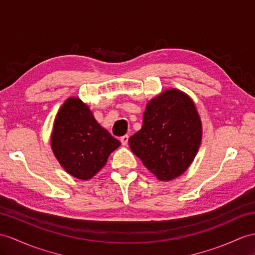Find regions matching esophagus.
Returning <instances> with one entry per match:
<instances>
[{
	"mask_svg": "<svg viewBox=\"0 0 255 255\" xmlns=\"http://www.w3.org/2000/svg\"><path fill=\"white\" fill-rule=\"evenodd\" d=\"M120 141H121V144L123 146H127L128 142V135H123L122 137L120 138Z\"/></svg>",
	"mask_w": 255,
	"mask_h": 255,
	"instance_id": "1",
	"label": "esophagus"
}]
</instances>
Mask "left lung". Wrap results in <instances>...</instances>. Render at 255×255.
Returning <instances> with one entry per match:
<instances>
[{
  "label": "left lung",
  "mask_w": 255,
  "mask_h": 255,
  "mask_svg": "<svg viewBox=\"0 0 255 255\" xmlns=\"http://www.w3.org/2000/svg\"><path fill=\"white\" fill-rule=\"evenodd\" d=\"M201 137V120L192 99L169 89L148 102L142 127L128 138V145L160 181H171L188 169Z\"/></svg>",
  "instance_id": "obj_1"
}]
</instances>
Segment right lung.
<instances>
[{"label":"right lung","mask_w":255,"mask_h":255,"mask_svg":"<svg viewBox=\"0 0 255 255\" xmlns=\"http://www.w3.org/2000/svg\"><path fill=\"white\" fill-rule=\"evenodd\" d=\"M52 150L67 173L79 179L95 176L120 141L102 128L78 97H70L55 118Z\"/></svg>","instance_id":"right-lung-1"}]
</instances>
